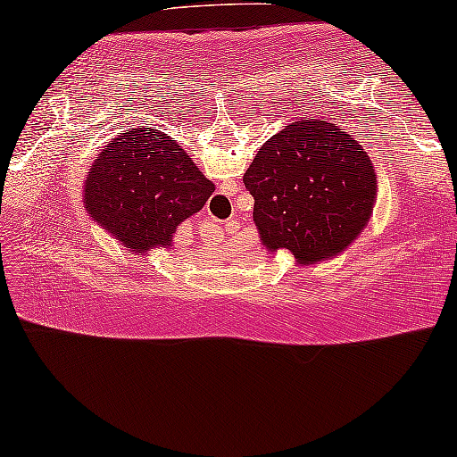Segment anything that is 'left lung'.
<instances>
[{
    "instance_id": "8db88e82",
    "label": "left lung",
    "mask_w": 457,
    "mask_h": 457,
    "mask_svg": "<svg viewBox=\"0 0 457 457\" xmlns=\"http://www.w3.org/2000/svg\"><path fill=\"white\" fill-rule=\"evenodd\" d=\"M243 181L262 245L287 249L298 265L341 255L368 227L378 198L368 153L322 118L292 122L265 140Z\"/></svg>"
}]
</instances>
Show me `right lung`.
<instances>
[{
  "label": "right lung",
  "mask_w": 457,
  "mask_h": 457,
  "mask_svg": "<svg viewBox=\"0 0 457 457\" xmlns=\"http://www.w3.org/2000/svg\"><path fill=\"white\" fill-rule=\"evenodd\" d=\"M192 157L170 137L149 130L118 135L91 163L83 208L91 220L138 255L170 249L175 228L212 195Z\"/></svg>",
  "instance_id": "add662e5"
}]
</instances>
